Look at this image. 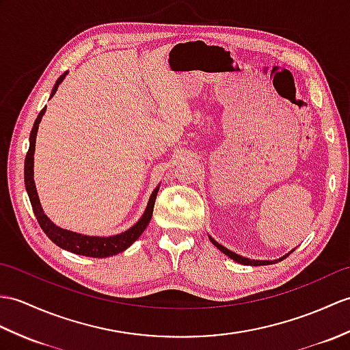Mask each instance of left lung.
<instances>
[{"instance_id": "obj_1", "label": "left lung", "mask_w": 350, "mask_h": 350, "mask_svg": "<svg viewBox=\"0 0 350 350\" xmlns=\"http://www.w3.org/2000/svg\"><path fill=\"white\" fill-rule=\"evenodd\" d=\"M210 241L213 243V245L221 250V252H224L225 255H228L231 259H234L235 262H240V264H245V265H268V264H273V262H278V261H255V259H249V258H243V256H240V255H237V254H234V252H231V250H228L226 247H224L222 245H219L217 241H215L212 237H210ZM288 256V255H286ZM285 256V258H286ZM283 258H280L279 261H282Z\"/></svg>"}]
</instances>
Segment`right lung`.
Wrapping results in <instances>:
<instances>
[{
  "instance_id": "1",
  "label": "right lung",
  "mask_w": 350,
  "mask_h": 350,
  "mask_svg": "<svg viewBox=\"0 0 350 350\" xmlns=\"http://www.w3.org/2000/svg\"><path fill=\"white\" fill-rule=\"evenodd\" d=\"M65 76H67V71H65L64 75L58 80H56V85L53 88L51 96L55 95L56 89H58L59 83L62 82ZM44 111H46V107L38 113V116L34 122V126H32V129H31L29 149L27 152V158H25V188H27L32 210H34V215L37 217L40 226H42V230L46 232L47 237L55 243V245H58L59 247L68 250V252H72V254L92 256V258H105V256L116 255V254H119V252H124L125 249L131 246L138 237H140L142 232L146 230V226L149 225L159 188H157L152 192L149 204H148V207H146V212L140 217V221H138L134 226H131L128 231L122 232V234L111 235V237H89V235H82V234L62 230V228H59V226H56L51 221V219H49L43 213V208H42V204H40L37 189L34 185L36 137H37V131H38V124H40V120H42Z\"/></svg>"
}]
</instances>
